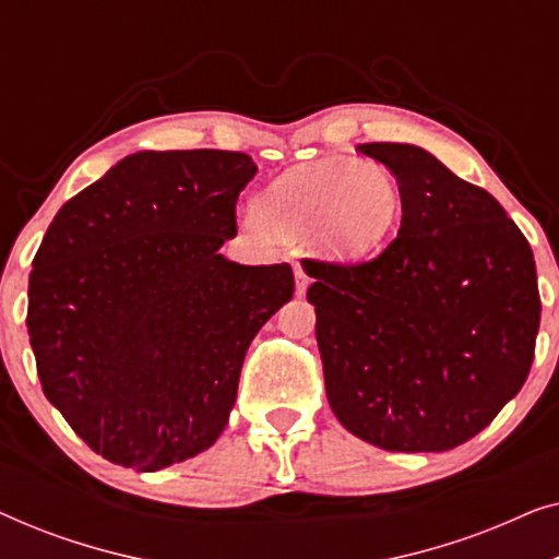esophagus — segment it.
<instances>
[{
    "label": "esophagus",
    "mask_w": 559,
    "mask_h": 559,
    "mask_svg": "<svg viewBox=\"0 0 559 559\" xmlns=\"http://www.w3.org/2000/svg\"><path fill=\"white\" fill-rule=\"evenodd\" d=\"M295 289H297V295H305V289H308V285H310V277H308V272L302 270V264H295Z\"/></svg>",
    "instance_id": "34e87169"
}]
</instances>
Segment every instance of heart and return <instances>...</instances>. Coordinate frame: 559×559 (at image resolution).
Segmentation results:
<instances>
[{
  "instance_id": "1",
  "label": "heart",
  "mask_w": 559,
  "mask_h": 559,
  "mask_svg": "<svg viewBox=\"0 0 559 559\" xmlns=\"http://www.w3.org/2000/svg\"><path fill=\"white\" fill-rule=\"evenodd\" d=\"M404 193L392 170L350 157L289 167L257 201L270 231L310 239L318 257L335 264L364 262L384 249L400 226Z\"/></svg>"
}]
</instances>
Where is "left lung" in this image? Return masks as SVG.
<instances>
[{
    "label": "left lung",
    "instance_id": "8db88e82",
    "mask_svg": "<svg viewBox=\"0 0 559 559\" xmlns=\"http://www.w3.org/2000/svg\"><path fill=\"white\" fill-rule=\"evenodd\" d=\"M404 193L396 239L364 264L305 259L325 394L338 423L394 453H442L524 386L539 331L530 241L484 188L415 144H358Z\"/></svg>",
    "mask_w": 559,
    "mask_h": 559
}]
</instances>
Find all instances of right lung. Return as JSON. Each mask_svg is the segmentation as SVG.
Here are the masks:
<instances>
[{
  "label": "right lung",
  "instance_id": "right-lung-1",
  "mask_svg": "<svg viewBox=\"0 0 559 559\" xmlns=\"http://www.w3.org/2000/svg\"><path fill=\"white\" fill-rule=\"evenodd\" d=\"M254 175L243 152H134L48 226L29 346L48 402L106 461L152 473L209 450L249 343L293 300L289 264L218 254Z\"/></svg>",
  "mask_w": 559,
  "mask_h": 559
}]
</instances>
